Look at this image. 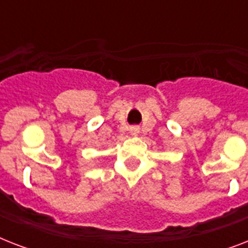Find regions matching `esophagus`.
I'll use <instances>...</instances> for the list:
<instances>
[{"instance_id":"obj_1","label":"esophagus","mask_w":248,"mask_h":248,"mask_svg":"<svg viewBox=\"0 0 248 248\" xmlns=\"http://www.w3.org/2000/svg\"><path fill=\"white\" fill-rule=\"evenodd\" d=\"M134 131H136V128H134Z\"/></svg>"}]
</instances>
